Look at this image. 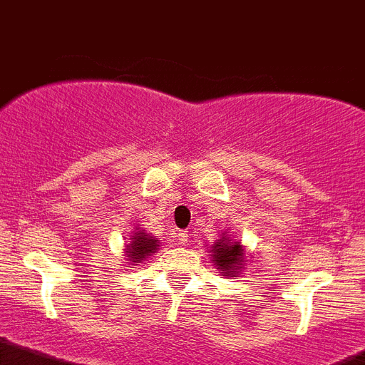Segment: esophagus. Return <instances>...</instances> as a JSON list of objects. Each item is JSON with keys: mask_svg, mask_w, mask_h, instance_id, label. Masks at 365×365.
<instances>
[{"mask_svg": "<svg viewBox=\"0 0 365 365\" xmlns=\"http://www.w3.org/2000/svg\"><path fill=\"white\" fill-rule=\"evenodd\" d=\"M178 240H180V244L185 245L187 242H189V232H187V231H180L178 232Z\"/></svg>", "mask_w": 365, "mask_h": 365, "instance_id": "34e87169", "label": "esophagus"}]
</instances>
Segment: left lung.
I'll return each instance as SVG.
<instances>
[{
	"mask_svg": "<svg viewBox=\"0 0 365 365\" xmlns=\"http://www.w3.org/2000/svg\"><path fill=\"white\" fill-rule=\"evenodd\" d=\"M211 258L216 269H220L223 277H236L240 269L244 267L245 252L240 242H232L231 235L222 232V238L216 240L211 247Z\"/></svg>",
	"mask_w": 365,
	"mask_h": 365,
	"instance_id": "left-lung-1",
	"label": "left lung"
}]
</instances>
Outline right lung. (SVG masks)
Instances as JSON below:
<instances>
[{
	"mask_svg": "<svg viewBox=\"0 0 365 365\" xmlns=\"http://www.w3.org/2000/svg\"><path fill=\"white\" fill-rule=\"evenodd\" d=\"M160 247V240L147 235L142 229H136L134 236L130 238V244H127V258L133 265H140L145 258H149L156 249Z\"/></svg>",
	"mask_w": 365,
	"mask_h": 365,
	"instance_id": "right-lung-1",
	"label": "right lung"
}]
</instances>
